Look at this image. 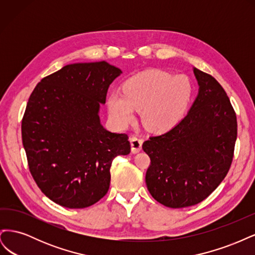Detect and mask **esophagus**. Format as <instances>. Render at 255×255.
Returning a JSON list of instances; mask_svg holds the SVG:
<instances>
[{
    "label": "esophagus",
    "instance_id": "34e87169",
    "mask_svg": "<svg viewBox=\"0 0 255 255\" xmlns=\"http://www.w3.org/2000/svg\"><path fill=\"white\" fill-rule=\"evenodd\" d=\"M130 141V146H132V152L133 153H138L141 150V145H142V140L140 138L137 137H132L129 139Z\"/></svg>",
    "mask_w": 255,
    "mask_h": 255
}]
</instances>
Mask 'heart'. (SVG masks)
Wrapping results in <instances>:
<instances>
[{
  "label": "heart",
  "instance_id": "b5f03b06",
  "mask_svg": "<svg viewBox=\"0 0 255 255\" xmlns=\"http://www.w3.org/2000/svg\"><path fill=\"white\" fill-rule=\"evenodd\" d=\"M191 96V84L185 75L151 70L133 76L123 85V94L113 91L107 97L111 118L126 127L135 119V110L142 111L145 125L155 130L174 127L184 116Z\"/></svg>",
  "mask_w": 255,
  "mask_h": 255
}]
</instances>
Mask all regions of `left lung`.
<instances>
[{
  "instance_id": "8db88e82",
  "label": "left lung",
  "mask_w": 255,
  "mask_h": 255,
  "mask_svg": "<svg viewBox=\"0 0 255 255\" xmlns=\"http://www.w3.org/2000/svg\"><path fill=\"white\" fill-rule=\"evenodd\" d=\"M194 72L199 94L188 114L142 144L151 159L146 187L171 208L202 202L225 179L234 156L237 119L227 92L211 74Z\"/></svg>"
}]
</instances>
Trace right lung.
I'll return each mask as SVG.
<instances>
[{"mask_svg": "<svg viewBox=\"0 0 255 255\" xmlns=\"http://www.w3.org/2000/svg\"><path fill=\"white\" fill-rule=\"evenodd\" d=\"M120 73L106 61L67 65L29 96L22 142L30 174L53 202L69 208L97 203L109 191L113 159L130 152L128 136L105 129L98 115Z\"/></svg>", "mask_w": 255, "mask_h": 255, "instance_id": "1", "label": "right lung"}]
</instances>
